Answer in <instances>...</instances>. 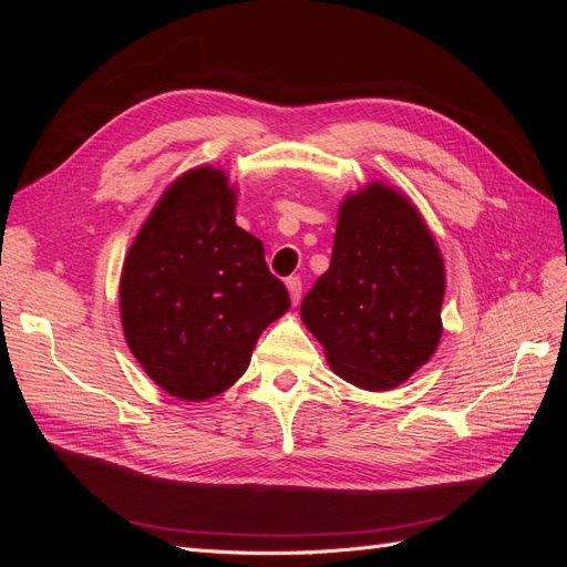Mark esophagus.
Masks as SVG:
<instances>
[{
  "label": "esophagus",
  "mask_w": 567,
  "mask_h": 567,
  "mask_svg": "<svg viewBox=\"0 0 567 567\" xmlns=\"http://www.w3.org/2000/svg\"><path fill=\"white\" fill-rule=\"evenodd\" d=\"M286 286H288L290 300H293V305H298V302H300V296H302V281H300V277H288V279H286Z\"/></svg>",
  "instance_id": "obj_1"
}]
</instances>
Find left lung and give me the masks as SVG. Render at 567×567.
<instances>
[{
	"label": "left lung",
	"instance_id": "8db88e82",
	"mask_svg": "<svg viewBox=\"0 0 567 567\" xmlns=\"http://www.w3.org/2000/svg\"><path fill=\"white\" fill-rule=\"evenodd\" d=\"M442 296L431 231L414 205L375 182L342 203L331 267L305 296L300 317L340 379L390 390L435 352Z\"/></svg>",
	"mask_w": 567,
	"mask_h": 567
}]
</instances>
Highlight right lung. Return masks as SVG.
<instances>
[{
	"label": "right lung",
	"mask_w": 567,
	"mask_h": 567,
	"mask_svg": "<svg viewBox=\"0 0 567 567\" xmlns=\"http://www.w3.org/2000/svg\"><path fill=\"white\" fill-rule=\"evenodd\" d=\"M225 173L198 167L167 188L125 257L120 317L132 354L165 392L203 402L250 364L290 298L265 246L236 227Z\"/></svg>",
	"instance_id": "obj_1"
}]
</instances>
